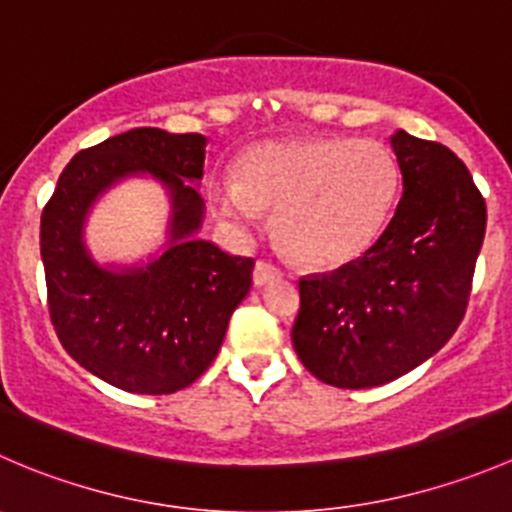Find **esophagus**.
Returning a JSON list of instances; mask_svg holds the SVG:
<instances>
[{"label": "esophagus", "mask_w": 512, "mask_h": 512, "mask_svg": "<svg viewBox=\"0 0 512 512\" xmlns=\"http://www.w3.org/2000/svg\"><path fill=\"white\" fill-rule=\"evenodd\" d=\"M280 277H282V270H277V267L270 265V262H257L255 272H252V282H255V287H265L270 285V282L280 280Z\"/></svg>", "instance_id": "obj_1"}]
</instances>
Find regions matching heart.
<instances>
[{"mask_svg": "<svg viewBox=\"0 0 512 512\" xmlns=\"http://www.w3.org/2000/svg\"><path fill=\"white\" fill-rule=\"evenodd\" d=\"M399 185V163L384 143L289 138L252 146L215 200L245 232L260 227L262 210H277V235L299 262L342 267L384 232Z\"/></svg>", "mask_w": 512, "mask_h": 512, "instance_id": "heart-1", "label": "heart"}]
</instances>
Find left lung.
<instances>
[{"label":"left lung","instance_id":"8db88e82","mask_svg":"<svg viewBox=\"0 0 512 512\" xmlns=\"http://www.w3.org/2000/svg\"><path fill=\"white\" fill-rule=\"evenodd\" d=\"M404 193L379 240L339 270L299 280L292 344L319 381L371 389L409 374L466 314L485 200L453 151L396 131Z\"/></svg>","mask_w":512,"mask_h":512}]
</instances>
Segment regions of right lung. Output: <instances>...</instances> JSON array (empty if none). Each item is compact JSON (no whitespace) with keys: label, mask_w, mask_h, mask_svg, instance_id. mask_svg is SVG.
<instances>
[{"label":"right lung","mask_w":512,"mask_h":512,"mask_svg":"<svg viewBox=\"0 0 512 512\" xmlns=\"http://www.w3.org/2000/svg\"><path fill=\"white\" fill-rule=\"evenodd\" d=\"M205 146L200 133L133 128L76 153L41 213L49 314L56 337L86 371L131 394H173L220 352L252 285V257L198 235ZM151 177L171 205L166 245L146 263L103 266L85 245V220L111 187Z\"/></svg>","instance_id":"1"}]
</instances>
